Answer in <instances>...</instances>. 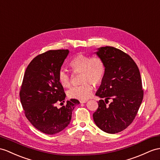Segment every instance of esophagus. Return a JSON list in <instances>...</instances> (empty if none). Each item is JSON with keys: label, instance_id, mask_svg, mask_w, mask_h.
I'll use <instances>...</instances> for the list:
<instances>
[{"label": "esophagus", "instance_id": "1", "mask_svg": "<svg viewBox=\"0 0 160 160\" xmlns=\"http://www.w3.org/2000/svg\"><path fill=\"white\" fill-rule=\"evenodd\" d=\"M86 102H88V100H80L81 103H85Z\"/></svg>", "mask_w": 160, "mask_h": 160}]
</instances>
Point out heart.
<instances>
[{
	"label": "heart",
	"instance_id": "obj_1",
	"mask_svg": "<svg viewBox=\"0 0 160 160\" xmlns=\"http://www.w3.org/2000/svg\"><path fill=\"white\" fill-rule=\"evenodd\" d=\"M69 66L74 72H81L80 85L71 87L67 91L70 98L84 100L91 95L93 88L92 82L99 85L104 79L106 68L104 62L99 58H92L83 53H77L69 62ZM58 81L63 87H68L71 84V76L63 68L58 72Z\"/></svg>",
	"mask_w": 160,
	"mask_h": 160
}]
</instances>
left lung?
<instances>
[{"label": "left lung", "instance_id": "8db88e82", "mask_svg": "<svg viewBox=\"0 0 160 160\" xmlns=\"http://www.w3.org/2000/svg\"><path fill=\"white\" fill-rule=\"evenodd\" d=\"M96 53L106 68L96 95L105 101H98L93 121L107 133H118L132 123L142 103L144 91L141 74L133 59L122 50L106 46ZM108 99L112 102L108 105Z\"/></svg>", "mask_w": 160, "mask_h": 160}]
</instances>
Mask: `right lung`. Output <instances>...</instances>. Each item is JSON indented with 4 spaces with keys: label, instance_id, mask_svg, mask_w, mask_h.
Listing matches in <instances>:
<instances>
[{
    "label": "right lung",
    "instance_id": "right-lung-1",
    "mask_svg": "<svg viewBox=\"0 0 160 160\" xmlns=\"http://www.w3.org/2000/svg\"><path fill=\"white\" fill-rule=\"evenodd\" d=\"M69 51L49 50L39 54L26 68L19 96L26 118L37 130L47 134L63 130L71 122L72 111L79 101L71 99L61 108L66 94L58 72Z\"/></svg>",
    "mask_w": 160,
    "mask_h": 160
}]
</instances>
